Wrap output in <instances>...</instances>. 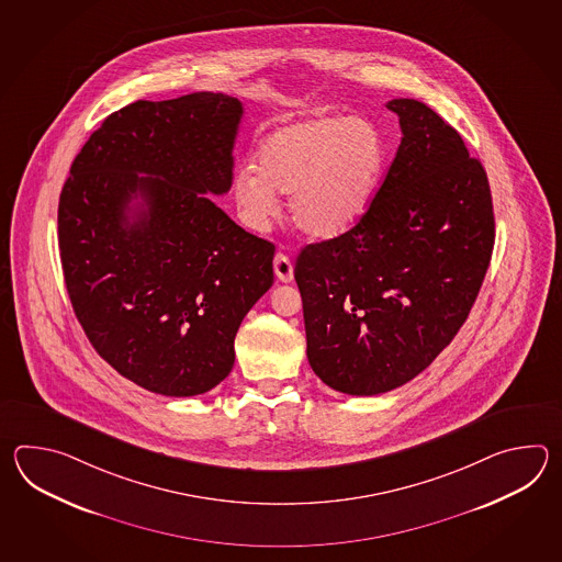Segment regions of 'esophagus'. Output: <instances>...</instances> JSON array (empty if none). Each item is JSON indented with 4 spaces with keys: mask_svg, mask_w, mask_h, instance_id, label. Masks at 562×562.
Segmentation results:
<instances>
[{
    "mask_svg": "<svg viewBox=\"0 0 562 562\" xmlns=\"http://www.w3.org/2000/svg\"><path fill=\"white\" fill-rule=\"evenodd\" d=\"M273 269H276L279 281H283V283L293 281V263L285 252H277L276 259H273Z\"/></svg>",
    "mask_w": 562,
    "mask_h": 562,
    "instance_id": "34e87169",
    "label": "esophagus"
}]
</instances>
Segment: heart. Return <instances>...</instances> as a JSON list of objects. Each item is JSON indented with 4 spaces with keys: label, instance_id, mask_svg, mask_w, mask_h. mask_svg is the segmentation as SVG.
Listing matches in <instances>:
<instances>
[{
    "label": "heart",
    "instance_id": "obj_1",
    "mask_svg": "<svg viewBox=\"0 0 562 562\" xmlns=\"http://www.w3.org/2000/svg\"><path fill=\"white\" fill-rule=\"evenodd\" d=\"M387 146L363 116L313 114L286 122L259 143L255 165L233 177L245 225L263 228L277 194H291V218L310 237L327 239L358 225L382 187Z\"/></svg>",
    "mask_w": 562,
    "mask_h": 562
}]
</instances>
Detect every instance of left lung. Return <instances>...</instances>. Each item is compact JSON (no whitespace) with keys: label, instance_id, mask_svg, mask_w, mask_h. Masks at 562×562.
Segmentation results:
<instances>
[{"label":"left lung","instance_id":"8db88e82","mask_svg":"<svg viewBox=\"0 0 562 562\" xmlns=\"http://www.w3.org/2000/svg\"><path fill=\"white\" fill-rule=\"evenodd\" d=\"M402 143L356 227L295 263L311 370L341 394L414 380L450 346L488 271V177L430 106L395 98Z\"/></svg>","mask_w":562,"mask_h":562}]
</instances>
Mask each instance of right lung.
Returning a JSON list of instances; mask_svg holds the SVG:
<instances>
[{
    "instance_id": "add662e5",
    "label": "right lung",
    "mask_w": 562,
    "mask_h": 562,
    "mask_svg": "<svg viewBox=\"0 0 562 562\" xmlns=\"http://www.w3.org/2000/svg\"><path fill=\"white\" fill-rule=\"evenodd\" d=\"M243 104L194 92L110 114L58 204L61 269L98 356L155 394L213 390L243 317L273 285L276 247L216 206L233 182Z\"/></svg>"
}]
</instances>
